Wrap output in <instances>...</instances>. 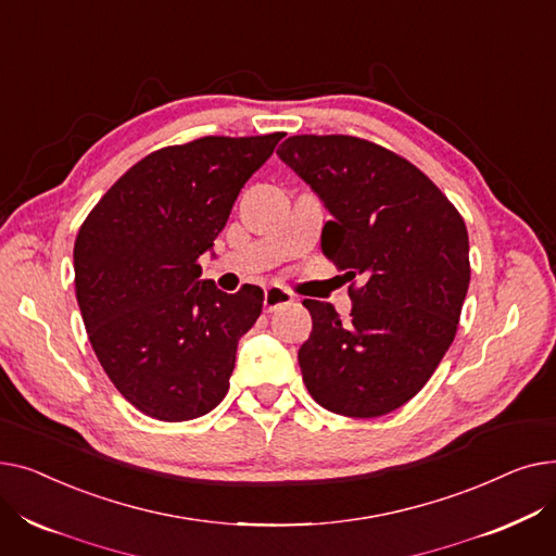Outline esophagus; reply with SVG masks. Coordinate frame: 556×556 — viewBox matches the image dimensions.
Returning a JSON list of instances; mask_svg holds the SVG:
<instances>
[{
  "label": "esophagus",
  "mask_w": 556,
  "mask_h": 556,
  "mask_svg": "<svg viewBox=\"0 0 556 556\" xmlns=\"http://www.w3.org/2000/svg\"><path fill=\"white\" fill-rule=\"evenodd\" d=\"M290 302H293V293L281 286H270V288H266V293H263V308H266L268 313H273Z\"/></svg>",
  "instance_id": "1"
}]
</instances>
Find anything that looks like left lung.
I'll return each instance as SVG.
<instances>
[{"label": "left lung", "instance_id": "1", "mask_svg": "<svg viewBox=\"0 0 556 556\" xmlns=\"http://www.w3.org/2000/svg\"><path fill=\"white\" fill-rule=\"evenodd\" d=\"M277 155L325 200L323 252L352 281L354 311L304 300L306 390L327 410L383 417L410 401L457 333L471 281L469 233L455 204L405 157L352 135H295Z\"/></svg>", "mask_w": 556, "mask_h": 556}]
</instances>
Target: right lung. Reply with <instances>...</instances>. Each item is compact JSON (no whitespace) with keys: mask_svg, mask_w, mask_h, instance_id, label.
Masks as SVG:
<instances>
[{"mask_svg":"<svg viewBox=\"0 0 556 556\" xmlns=\"http://www.w3.org/2000/svg\"><path fill=\"white\" fill-rule=\"evenodd\" d=\"M283 132L200 137L130 166L83 220L74 283L94 354L139 413L189 421L225 399L263 290L200 279L243 185Z\"/></svg>","mask_w":556,"mask_h":556,"instance_id":"obj_1","label":"right lung"}]
</instances>
